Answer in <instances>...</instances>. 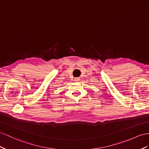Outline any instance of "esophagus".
I'll return each instance as SVG.
<instances>
[{"instance_id":"obj_1","label":"esophagus","mask_w":149,"mask_h":149,"mask_svg":"<svg viewBox=\"0 0 149 149\" xmlns=\"http://www.w3.org/2000/svg\"><path fill=\"white\" fill-rule=\"evenodd\" d=\"M74 81H75V82H79L80 81H81V79H80V78H75Z\"/></svg>"}]
</instances>
